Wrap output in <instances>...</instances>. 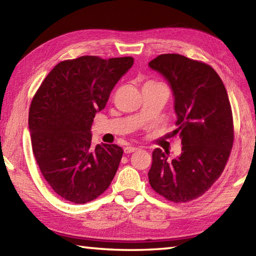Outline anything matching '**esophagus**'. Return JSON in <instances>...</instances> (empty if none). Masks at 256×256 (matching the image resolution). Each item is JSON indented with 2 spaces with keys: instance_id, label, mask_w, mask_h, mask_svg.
Wrapping results in <instances>:
<instances>
[{
  "instance_id": "34e87169",
  "label": "esophagus",
  "mask_w": 256,
  "mask_h": 256,
  "mask_svg": "<svg viewBox=\"0 0 256 256\" xmlns=\"http://www.w3.org/2000/svg\"><path fill=\"white\" fill-rule=\"evenodd\" d=\"M138 148H136V146H125L124 148V154H132L134 152V151H136Z\"/></svg>"
}]
</instances>
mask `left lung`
<instances>
[{"label": "left lung", "mask_w": 256, "mask_h": 256, "mask_svg": "<svg viewBox=\"0 0 256 256\" xmlns=\"http://www.w3.org/2000/svg\"><path fill=\"white\" fill-rule=\"evenodd\" d=\"M166 78L175 97V133L182 154L170 160L154 149L148 172L154 192L175 203L203 196L226 167L234 144L232 106L222 79L209 64L180 54H162L149 62Z\"/></svg>", "instance_id": "8db88e82"}]
</instances>
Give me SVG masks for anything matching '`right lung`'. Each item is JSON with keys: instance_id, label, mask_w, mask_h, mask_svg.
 Here are the masks:
<instances>
[{"instance_id": "1", "label": "right lung", "mask_w": 256, "mask_h": 256, "mask_svg": "<svg viewBox=\"0 0 256 256\" xmlns=\"http://www.w3.org/2000/svg\"><path fill=\"white\" fill-rule=\"evenodd\" d=\"M131 56L104 60L80 56L60 62L30 104L32 152L42 176L64 200L84 204L110 188L123 149L92 144V124L118 81L133 66Z\"/></svg>"}]
</instances>
